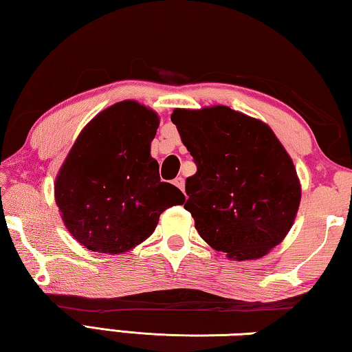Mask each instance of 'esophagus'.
I'll return each instance as SVG.
<instances>
[{
	"label": "esophagus",
	"mask_w": 352,
	"mask_h": 352,
	"mask_svg": "<svg viewBox=\"0 0 352 352\" xmlns=\"http://www.w3.org/2000/svg\"><path fill=\"white\" fill-rule=\"evenodd\" d=\"M174 184L175 186L180 189V190H184V178H182V177H177L175 180H174Z\"/></svg>",
	"instance_id": "obj_1"
}]
</instances>
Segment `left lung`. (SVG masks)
I'll return each mask as SVG.
<instances>
[{
	"label": "left lung",
	"instance_id": "8db88e82",
	"mask_svg": "<svg viewBox=\"0 0 352 352\" xmlns=\"http://www.w3.org/2000/svg\"><path fill=\"white\" fill-rule=\"evenodd\" d=\"M170 119L197 164L186 178L184 210L201 239L234 261L259 259L281 243L301 184L273 130L226 105L175 109Z\"/></svg>",
	"mask_w": 352,
	"mask_h": 352
}]
</instances>
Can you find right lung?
<instances>
[{
    "label": "right lung",
    "instance_id": "right-lung-1",
    "mask_svg": "<svg viewBox=\"0 0 352 352\" xmlns=\"http://www.w3.org/2000/svg\"><path fill=\"white\" fill-rule=\"evenodd\" d=\"M160 116L136 100L109 107L87 124L56 177L54 197L67 230L91 252L121 254L151 236L164 210L183 205L160 180L151 155Z\"/></svg>",
    "mask_w": 352,
    "mask_h": 352
}]
</instances>
